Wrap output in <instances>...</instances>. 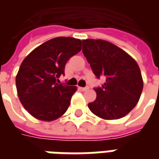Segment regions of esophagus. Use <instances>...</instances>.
<instances>
[{
	"mask_svg": "<svg viewBox=\"0 0 159 159\" xmlns=\"http://www.w3.org/2000/svg\"><path fill=\"white\" fill-rule=\"evenodd\" d=\"M80 89L82 90V91H86V90L89 89V87H84V88H79Z\"/></svg>",
	"mask_w": 159,
	"mask_h": 159,
	"instance_id": "1",
	"label": "esophagus"
}]
</instances>
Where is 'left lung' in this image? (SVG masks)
Returning a JSON list of instances; mask_svg holds the SVG:
<instances>
[{
	"label": "left lung",
	"instance_id": "1",
	"mask_svg": "<svg viewBox=\"0 0 159 159\" xmlns=\"http://www.w3.org/2000/svg\"><path fill=\"white\" fill-rule=\"evenodd\" d=\"M83 52L97 78L106 83L94 89L97 97L89 103L94 115L103 119H118L136 106L143 80L136 61L123 49L104 40H83Z\"/></svg>",
	"mask_w": 159,
	"mask_h": 159
}]
</instances>
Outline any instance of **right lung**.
<instances>
[{
	"mask_svg": "<svg viewBox=\"0 0 159 159\" xmlns=\"http://www.w3.org/2000/svg\"><path fill=\"white\" fill-rule=\"evenodd\" d=\"M82 49V41L59 36L37 47L23 60L16 76L20 102L31 116L52 121L66 112L76 86L58 83L66 62Z\"/></svg>",
	"mask_w": 159,
	"mask_h": 159,
	"instance_id": "1",
	"label": "right lung"
}]
</instances>
